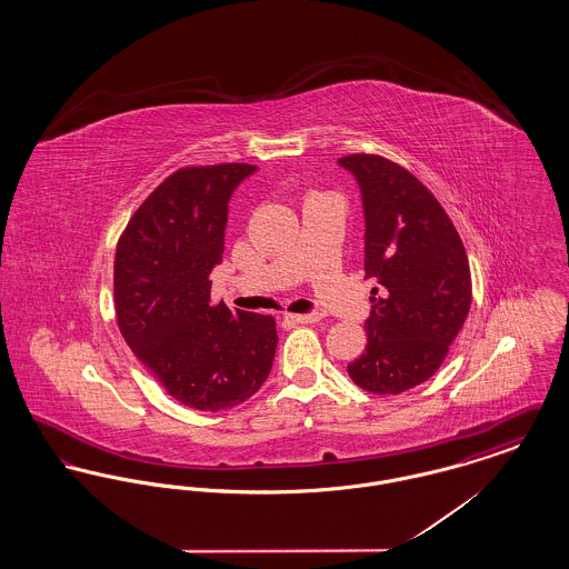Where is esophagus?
I'll return each instance as SVG.
<instances>
[{
    "label": "esophagus",
    "mask_w": 569,
    "mask_h": 569,
    "mask_svg": "<svg viewBox=\"0 0 569 569\" xmlns=\"http://www.w3.org/2000/svg\"><path fill=\"white\" fill-rule=\"evenodd\" d=\"M286 320L295 325H313L322 320V313H286Z\"/></svg>",
    "instance_id": "1"
}]
</instances>
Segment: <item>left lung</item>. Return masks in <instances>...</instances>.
<instances>
[{"label":"left lung","mask_w":569,"mask_h":569,"mask_svg":"<svg viewBox=\"0 0 569 569\" xmlns=\"http://www.w3.org/2000/svg\"><path fill=\"white\" fill-rule=\"evenodd\" d=\"M339 163L365 209V271L376 277L367 348L348 373L373 395H399L441 367L471 307V272L455 223L409 170L381 156Z\"/></svg>","instance_id":"obj_1"}]
</instances>
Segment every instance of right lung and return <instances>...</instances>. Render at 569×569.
I'll list each match as a JSON object with an SVG mask.
<instances>
[{
	"label": "right lung",
	"mask_w": 569,
	"mask_h": 569,
	"mask_svg": "<svg viewBox=\"0 0 569 569\" xmlns=\"http://www.w3.org/2000/svg\"><path fill=\"white\" fill-rule=\"evenodd\" d=\"M251 163L172 172L128 221L114 253L117 325L142 367L183 406H239L271 373V316L211 302L228 202Z\"/></svg>",
	"instance_id": "1"
}]
</instances>
